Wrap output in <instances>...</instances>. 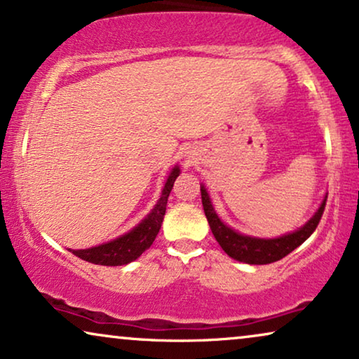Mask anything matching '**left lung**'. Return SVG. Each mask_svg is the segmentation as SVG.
<instances>
[{"label":"left lung","instance_id":"left-lung-1","mask_svg":"<svg viewBox=\"0 0 359 359\" xmlns=\"http://www.w3.org/2000/svg\"><path fill=\"white\" fill-rule=\"evenodd\" d=\"M200 192H202L205 217L208 219V224L210 228H212L215 240L218 241V245L223 248V251L226 252L229 257H233V259L236 261L246 262V264H271V262L283 259V257L287 256L289 252H292L295 248L302 245V243L315 231V228L318 226V222L320 218H322L325 210V203H327V198H323L322 205H320V208L315 212L313 217L310 218L302 228H299L297 231L289 233V235L279 238H272V240H264V238H252L241 235V233L226 226V224L218 218L212 202H210L207 189H205L203 185L200 187Z\"/></svg>","mask_w":359,"mask_h":359}]
</instances>
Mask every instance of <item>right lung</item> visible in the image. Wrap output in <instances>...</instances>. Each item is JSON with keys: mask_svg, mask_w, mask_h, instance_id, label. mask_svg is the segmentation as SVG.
<instances>
[{"mask_svg": "<svg viewBox=\"0 0 359 359\" xmlns=\"http://www.w3.org/2000/svg\"><path fill=\"white\" fill-rule=\"evenodd\" d=\"M180 169L174 167L172 172L167 177V182L162 189L161 198L157 200L156 207L151 210V213L137 224L136 228H133L130 233L116 238V240L104 243V245L88 248V250H70L75 256H79L80 259L93 262V264L100 266H123L128 262L135 261L154 243L157 233H159L162 219L165 215L167 207V198L172 187H174L175 179L179 177Z\"/></svg>", "mask_w": 359, "mask_h": 359, "instance_id": "1", "label": "right lung"}]
</instances>
